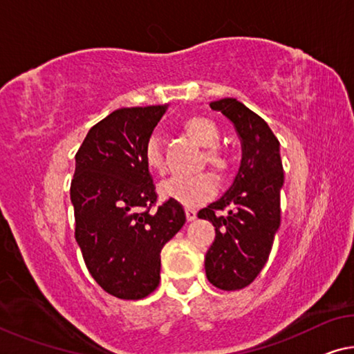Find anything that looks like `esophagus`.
Instances as JSON below:
<instances>
[{
	"label": "esophagus",
	"mask_w": 354,
	"mask_h": 354,
	"mask_svg": "<svg viewBox=\"0 0 354 354\" xmlns=\"http://www.w3.org/2000/svg\"><path fill=\"white\" fill-rule=\"evenodd\" d=\"M186 217L187 221H194V218L197 217V211H195L194 207H186Z\"/></svg>",
	"instance_id": "34e87169"
}]
</instances>
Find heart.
<instances>
[{
	"mask_svg": "<svg viewBox=\"0 0 354 354\" xmlns=\"http://www.w3.org/2000/svg\"><path fill=\"white\" fill-rule=\"evenodd\" d=\"M183 132L198 145L205 148L201 156V165H207L218 178L228 175L232 168V157L225 149L218 147L221 142V129L211 118L195 115L183 121ZM145 164L151 171L157 175H164L167 170V160L162 145L156 137L147 140L143 148ZM162 197L176 200L186 206H197L205 200L211 198L216 194L217 186L214 178L209 173H198L194 176H173L160 184Z\"/></svg>",
	"mask_w": 354,
	"mask_h": 354,
	"instance_id": "b5f03b06",
	"label": "heart"
}]
</instances>
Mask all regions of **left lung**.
<instances>
[{
  "label": "left lung",
  "instance_id": "left-lung-1",
  "mask_svg": "<svg viewBox=\"0 0 354 354\" xmlns=\"http://www.w3.org/2000/svg\"><path fill=\"white\" fill-rule=\"evenodd\" d=\"M209 106L233 122L243 143L232 187L198 211L200 218L216 227V239L205 257L206 277L217 288L234 291L254 282L271 254L280 225L283 167L279 140L261 116L232 97Z\"/></svg>",
  "mask_w": 354,
  "mask_h": 354
}]
</instances>
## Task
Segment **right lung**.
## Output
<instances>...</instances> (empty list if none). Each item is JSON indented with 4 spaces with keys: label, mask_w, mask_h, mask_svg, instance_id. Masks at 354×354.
<instances>
[{
    "label": "right lung",
    "mask_w": 354,
    "mask_h": 354,
    "mask_svg": "<svg viewBox=\"0 0 354 354\" xmlns=\"http://www.w3.org/2000/svg\"><path fill=\"white\" fill-rule=\"evenodd\" d=\"M165 109L115 110L89 129L75 154V239L93 279L120 299L153 293L160 280V250L186 222L179 201L157 206L143 159L145 143Z\"/></svg>",
    "instance_id": "add662e5"
}]
</instances>
